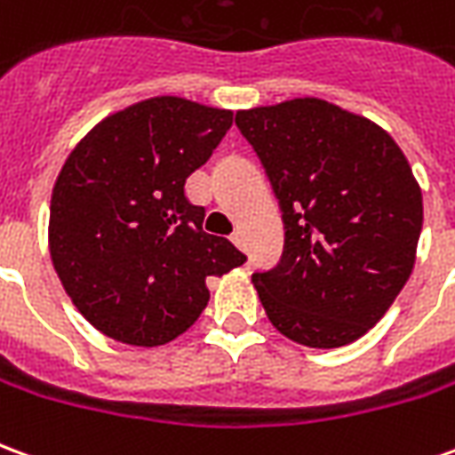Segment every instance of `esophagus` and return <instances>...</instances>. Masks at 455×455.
Returning <instances> with one entry per match:
<instances>
[{"instance_id": "obj_1", "label": "esophagus", "mask_w": 455, "mask_h": 455, "mask_svg": "<svg viewBox=\"0 0 455 455\" xmlns=\"http://www.w3.org/2000/svg\"><path fill=\"white\" fill-rule=\"evenodd\" d=\"M231 241H234V246H238L241 251H246V238H243L241 231H234V234H231Z\"/></svg>"}]
</instances>
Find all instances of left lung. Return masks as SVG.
<instances>
[{
  "label": "left lung",
  "mask_w": 455,
  "mask_h": 455,
  "mask_svg": "<svg viewBox=\"0 0 455 455\" xmlns=\"http://www.w3.org/2000/svg\"><path fill=\"white\" fill-rule=\"evenodd\" d=\"M285 224L280 263L253 275L287 339L336 348L361 339L407 283L421 192L400 146L372 121L305 97L236 112Z\"/></svg>",
  "instance_id": "8db88e82"
}]
</instances>
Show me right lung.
<instances>
[{
  "label": "right lung",
  "mask_w": 455,
  "mask_h": 455,
  "mask_svg": "<svg viewBox=\"0 0 455 455\" xmlns=\"http://www.w3.org/2000/svg\"><path fill=\"white\" fill-rule=\"evenodd\" d=\"M234 124V112L153 97L107 116L55 180L51 258L80 315L114 341L163 346L197 322L207 277L246 256L202 228L185 182Z\"/></svg>",
  "instance_id": "right-lung-1"
}]
</instances>
